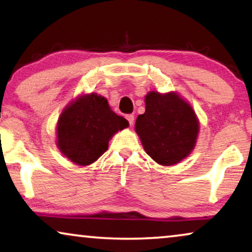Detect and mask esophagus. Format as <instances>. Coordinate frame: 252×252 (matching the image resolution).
<instances>
[{"mask_svg": "<svg viewBox=\"0 0 252 252\" xmlns=\"http://www.w3.org/2000/svg\"><path fill=\"white\" fill-rule=\"evenodd\" d=\"M126 119L128 120V123H129V125L132 126L133 124H134V115H126Z\"/></svg>", "mask_w": 252, "mask_h": 252, "instance_id": "esophagus-1", "label": "esophagus"}]
</instances>
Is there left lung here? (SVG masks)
<instances>
[{"instance_id":"1","label":"left lung","mask_w":252,"mask_h":252,"mask_svg":"<svg viewBox=\"0 0 252 252\" xmlns=\"http://www.w3.org/2000/svg\"><path fill=\"white\" fill-rule=\"evenodd\" d=\"M146 112L136 118L135 130L146 153L156 163L171 166L190 155L199 124L195 111L177 93L146 95Z\"/></svg>"}]
</instances>
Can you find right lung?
Listing matches in <instances>:
<instances>
[{
  "label": "right lung",
  "instance_id": "add662e5",
  "mask_svg": "<svg viewBox=\"0 0 252 252\" xmlns=\"http://www.w3.org/2000/svg\"><path fill=\"white\" fill-rule=\"evenodd\" d=\"M128 122L117 116L106 98L92 93L71 102L57 124V147L73 163L86 166L108 150L109 141Z\"/></svg>",
  "mask_w": 252,
  "mask_h": 252
}]
</instances>
